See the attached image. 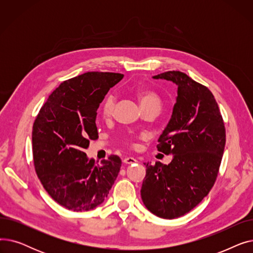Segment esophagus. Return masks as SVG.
<instances>
[{"label":"esophagus","instance_id":"1","mask_svg":"<svg viewBox=\"0 0 253 253\" xmlns=\"http://www.w3.org/2000/svg\"><path fill=\"white\" fill-rule=\"evenodd\" d=\"M123 162L125 164H134V163L137 162V160L133 157H126V158L123 159Z\"/></svg>","mask_w":253,"mask_h":253}]
</instances>
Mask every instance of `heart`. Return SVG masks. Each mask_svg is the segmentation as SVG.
<instances>
[{
	"instance_id": "heart-1",
	"label": "heart",
	"mask_w": 253,
	"mask_h": 253,
	"mask_svg": "<svg viewBox=\"0 0 253 253\" xmlns=\"http://www.w3.org/2000/svg\"><path fill=\"white\" fill-rule=\"evenodd\" d=\"M137 97L139 99V102L143 110L148 108H153V106H156V108L160 109L161 98L159 96L158 93H156L155 91L151 89H140L137 91ZM114 106H115V96L113 94H109L104 98L101 104L102 115L104 117H110L113 114ZM133 138H134L133 135H129L127 137V140L130 143H132Z\"/></svg>"
}]
</instances>
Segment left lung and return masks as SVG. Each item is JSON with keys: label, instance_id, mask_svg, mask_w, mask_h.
Returning <instances> with one entry per match:
<instances>
[{"label": "left lung", "instance_id": "1", "mask_svg": "<svg viewBox=\"0 0 253 253\" xmlns=\"http://www.w3.org/2000/svg\"><path fill=\"white\" fill-rule=\"evenodd\" d=\"M172 81L178 95L157 149L174 155L168 164L144 163L142 202L159 217L188 213L208 195L216 180L225 145V128L211 91L178 71L154 77Z\"/></svg>", "mask_w": 253, "mask_h": 253}]
</instances>
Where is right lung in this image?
<instances>
[{
    "label": "right lung",
    "instance_id": "add662e5",
    "mask_svg": "<svg viewBox=\"0 0 253 253\" xmlns=\"http://www.w3.org/2000/svg\"><path fill=\"white\" fill-rule=\"evenodd\" d=\"M123 74L88 72L66 80L49 95L33 125V158L44 189L61 206L88 211L108 197L122 161L111 155L100 164L87 158L98 138L95 119L106 93Z\"/></svg>",
    "mask_w": 253,
    "mask_h": 253
}]
</instances>
